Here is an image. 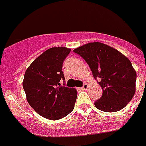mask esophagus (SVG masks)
Listing matches in <instances>:
<instances>
[{
	"mask_svg": "<svg viewBox=\"0 0 146 146\" xmlns=\"http://www.w3.org/2000/svg\"><path fill=\"white\" fill-rule=\"evenodd\" d=\"M88 88V85L87 83H85L83 85V87L82 88V90H87Z\"/></svg>",
	"mask_w": 146,
	"mask_h": 146,
	"instance_id": "esophagus-1",
	"label": "esophagus"
}]
</instances>
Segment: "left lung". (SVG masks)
Here are the masks:
<instances>
[{
    "label": "left lung",
    "mask_w": 146,
    "mask_h": 146,
    "mask_svg": "<svg viewBox=\"0 0 146 146\" xmlns=\"http://www.w3.org/2000/svg\"><path fill=\"white\" fill-rule=\"evenodd\" d=\"M73 52L85 59L94 77L99 79L102 97L97 109L114 112L124 108L136 92L137 73L131 61L115 48L99 42L86 43Z\"/></svg>",
    "instance_id": "8db88e82"
}]
</instances>
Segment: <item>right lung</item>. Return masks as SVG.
I'll return each instance as SVG.
<instances>
[{
	"label": "right lung",
	"instance_id": "right-lung-1",
	"mask_svg": "<svg viewBox=\"0 0 146 146\" xmlns=\"http://www.w3.org/2000/svg\"><path fill=\"white\" fill-rule=\"evenodd\" d=\"M70 52L52 47L38 56L26 70L22 82L26 99L40 115L49 120L64 118L73 111L77 97L74 88L61 86L63 62Z\"/></svg>",
	"mask_w": 146,
	"mask_h": 146
}]
</instances>
